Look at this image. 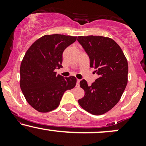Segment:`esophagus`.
Masks as SVG:
<instances>
[{"label": "esophagus", "mask_w": 146, "mask_h": 146, "mask_svg": "<svg viewBox=\"0 0 146 146\" xmlns=\"http://www.w3.org/2000/svg\"><path fill=\"white\" fill-rule=\"evenodd\" d=\"M80 80H79V79H77V84H76V86L77 87H79V86H80Z\"/></svg>", "instance_id": "34e87169"}]
</instances>
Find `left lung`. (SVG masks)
<instances>
[{
    "mask_svg": "<svg viewBox=\"0 0 146 146\" xmlns=\"http://www.w3.org/2000/svg\"><path fill=\"white\" fill-rule=\"evenodd\" d=\"M78 40L99 76L90 86L85 80L80 81L85 94L78 103L92 115H103L118 103L126 87L128 61L119 44L108 37L78 36Z\"/></svg>",
    "mask_w": 146,
    "mask_h": 146,
    "instance_id": "1",
    "label": "left lung"
}]
</instances>
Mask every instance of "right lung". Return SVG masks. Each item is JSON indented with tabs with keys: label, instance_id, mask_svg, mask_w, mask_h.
I'll return each instance as SVG.
<instances>
[{
	"label": "right lung",
	"instance_id": "add662e5",
	"mask_svg": "<svg viewBox=\"0 0 146 146\" xmlns=\"http://www.w3.org/2000/svg\"><path fill=\"white\" fill-rule=\"evenodd\" d=\"M76 36L45 35L28 48L20 68V86L27 102L37 111L47 113L56 109L62 95L75 86L74 76L64 78L56 75L62 67V53Z\"/></svg>",
	"mask_w": 146,
	"mask_h": 146
}]
</instances>
